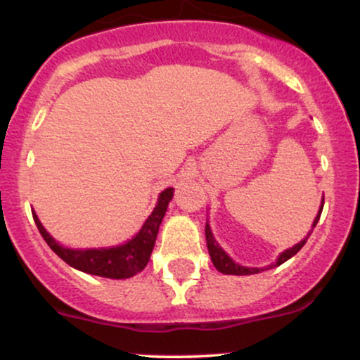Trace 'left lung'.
Here are the masks:
<instances>
[{
	"label": "left lung",
	"mask_w": 360,
	"mask_h": 360,
	"mask_svg": "<svg viewBox=\"0 0 360 360\" xmlns=\"http://www.w3.org/2000/svg\"><path fill=\"white\" fill-rule=\"evenodd\" d=\"M321 210H323V205L320 206V212H318L316 218H315V221H313V229H315L316 223H318V220H320ZM205 235H206V245H208V252H210V257H212L213 266L217 267V269L220 271L221 274L247 276V274H257V272L264 271L262 267H243V266H240V264L233 262V260L230 259L229 255L225 254V252H223L221 247L218 245L217 240H214V238H213V233H212V230H210V225H208V223H206V226H205ZM307 238H308V237H307ZM307 238H303V240H301L300 243H296V245H295V247H291V249L284 250L283 254L279 255V259L276 260V264H272V266H269V267L281 266V264L286 262L288 259H291L292 255L298 254V252L301 250V247H303L304 243H307Z\"/></svg>",
	"instance_id": "1"
}]
</instances>
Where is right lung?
Listing matches in <instances>:
<instances>
[{
  "instance_id": "add662e5",
  "label": "right lung",
  "mask_w": 360,
  "mask_h": 360,
  "mask_svg": "<svg viewBox=\"0 0 360 360\" xmlns=\"http://www.w3.org/2000/svg\"><path fill=\"white\" fill-rule=\"evenodd\" d=\"M172 191L174 189L167 188L160 193L154 212L143 223L142 230L130 242L118 247H110V249H65L45 232L42 223H40L35 213L34 220L47 245L74 269H79L93 276H101V278L127 279L135 276L147 266L152 249H154L157 233H159V226L162 223L164 214H166L169 201L172 200Z\"/></svg>"
}]
</instances>
